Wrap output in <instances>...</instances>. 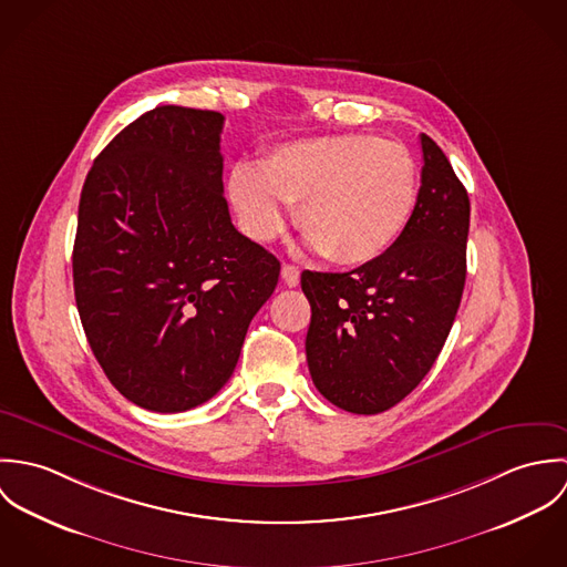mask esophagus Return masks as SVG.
<instances>
[{
	"label": "esophagus",
	"mask_w": 567,
	"mask_h": 567,
	"mask_svg": "<svg viewBox=\"0 0 567 567\" xmlns=\"http://www.w3.org/2000/svg\"><path fill=\"white\" fill-rule=\"evenodd\" d=\"M281 279H284V284L290 286V288L299 286V281H301V270H299V266H295V264H284V266H281Z\"/></svg>",
	"instance_id": "34e87169"
}]
</instances>
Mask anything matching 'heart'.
Here are the masks:
<instances>
[{
	"label": "heart",
	"mask_w": 567,
	"mask_h": 567,
	"mask_svg": "<svg viewBox=\"0 0 567 567\" xmlns=\"http://www.w3.org/2000/svg\"><path fill=\"white\" fill-rule=\"evenodd\" d=\"M229 198L257 243L288 225L340 266H364L404 236L416 207V165L402 144L369 135H324L272 148L257 169L238 165Z\"/></svg>",
	"instance_id": "1"
}]
</instances>
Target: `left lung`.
Here are the masks:
<instances>
[{"label":"left lung","instance_id":"obj_1","mask_svg":"<svg viewBox=\"0 0 567 567\" xmlns=\"http://www.w3.org/2000/svg\"><path fill=\"white\" fill-rule=\"evenodd\" d=\"M421 187L400 243L349 272L303 270L315 386L331 404L378 414L410 395L439 358L467 275L470 196L421 135Z\"/></svg>","mask_w":567,"mask_h":567}]
</instances>
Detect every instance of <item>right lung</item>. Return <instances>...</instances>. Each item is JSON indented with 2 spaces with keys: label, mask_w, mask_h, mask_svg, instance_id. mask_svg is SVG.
<instances>
[{
  "label": "right lung",
  "mask_w": 567,
  "mask_h": 567,
  "mask_svg": "<svg viewBox=\"0 0 567 567\" xmlns=\"http://www.w3.org/2000/svg\"><path fill=\"white\" fill-rule=\"evenodd\" d=\"M218 111L157 106L97 155L82 185L74 292L111 384L153 412L212 400L281 264L223 196Z\"/></svg>",
  "instance_id": "obj_1"
}]
</instances>
